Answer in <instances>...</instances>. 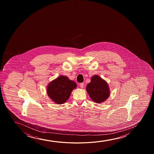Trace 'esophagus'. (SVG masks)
Instances as JSON below:
<instances>
[{"instance_id": "esophagus-1", "label": "esophagus", "mask_w": 154, "mask_h": 154, "mask_svg": "<svg viewBox=\"0 0 154 154\" xmlns=\"http://www.w3.org/2000/svg\"><path fill=\"white\" fill-rule=\"evenodd\" d=\"M79 86L80 87V88H82L84 87V83H80V84H79Z\"/></svg>"}]
</instances>
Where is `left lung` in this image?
Returning a JSON list of instances; mask_svg holds the SVG:
<instances>
[{"mask_svg":"<svg viewBox=\"0 0 154 154\" xmlns=\"http://www.w3.org/2000/svg\"><path fill=\"white\" fill-rule=\"evenodd\" d=\"M86 90L91 99L97 103L103 102L109 96L107 83L97 75L92 77L91 82L87 86Z\"/></svg>","mask_w":154,"mask_h":154,"instance_id":"8db88e82","label":"left lung"}]
</instances>
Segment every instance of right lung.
I'll return each mask as SVG.
<instances>
[{"label": "right lung", "mask_w": 154, "mask_h": 154, "mask_svg": "<svg viewBox=\"0 0 154 154\" xmlns=\"http://www.w3.org/2000/svg\"><path fill=\"white\" fill-rule=\"evenodd\" d=\"M76 86L75 82L66 76H61L48 85L47 91L49 97L55 103L62 104L67 100Z\"/></svg>", "instance_id": "add662e5"}]
</instances>
